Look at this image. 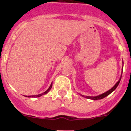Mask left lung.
I'll return each instance as SVG.
<instances>
[{
	"label": "left lung",
	"mask_w": 131,
	"mask_h": 131,
	"mask_svg": "<svg viewBox=\"0 0 131 131\" xmlns=\"http://www.w3.org/2000/svg\"><path fill=\"white\" fill-rule=\"evenodd\" d=\"M121 76H122V75H121V77H120L119 80L117 82L116 84L114 85V86H113V87L112 88V89H110V90H109V91H107V92H104V93L102 94H100V95H98V96H84L82 95L83 97H84V98H88V99H91V100H100V99H102V98H105V97H106L107 96H108L110 94L112 93V92H113V91H115V89H116L117 87L118 84H119L120 83V81H121Z\"/></svg>",
	"instance_id": "1"
}]
</instances>
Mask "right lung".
<instances>
[{
	"instance_id": "add662e5",
	"label": "right lung",
	"mask_w": 131,
	"mask_h": 131,
	"mask_svg": "<svg viewBox=\"0 0 131 131\" xmlns=\"http://www.w3.org/2000/svg\"><path fill=\"white\" fill-rule=\"evenodd\" d=\"M52 83H51V84H50V87L48 88V90H47V91H45V92H43V93H42V94H38V95L28 96V97H33V98H37V97H40V96H41L44 95V94H47V93H48V92H49V91H50V89H51V88H52Z\"/></svg>"
}]
</instances>
